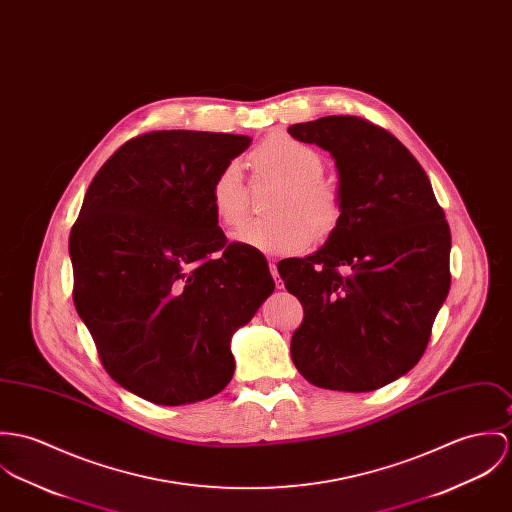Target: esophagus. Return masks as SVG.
I'll list each match as a JSON object with an SVG mask.
<instances>
[{
    "instance_id": "obj_1",
    "label": "esophagus",
    "mask_w": 512,
    "mask_h": 512,
    "mask_svg": "<svg viewBox=\"0 0 512 512\" xmlns=\"http://www.w3.org/2000/svg\"><path fill=\"white\" fill-rule=\"evenodd\" d=\"M270 274H272V278L276 281V287L283 289V279L279 278L278 266H276L274 260H270Z\"/></svg>"
}]
</instances>
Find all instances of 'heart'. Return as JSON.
<instances>
[{"label":"heart","instance_id":"1","mask_svg":"<svg viewBox=\"0 0 512 512\" xmlns=\"http://www.w3.org/2000/svg\"><path fill=\"white\" fill-rule=\"evenodd\" d=\"M260 176L278 180L270 211L274 217L244 223L233 234L234 242L264 254H295L315 238H326L338 227L342 201L338 189L323 180L325 160L313 146L285 133H272L250 154ZM209 199L215 219L234 227L242 221L248 193L240 164H225L211 182Z\"/></svg>","mask_w":512,"mask_h":512}]
</instances>
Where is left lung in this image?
I'll use <instances>...</instances> for the list:
<instances>
[{
    "instance_id": "left-lung-1",
    "label": "left lung",
    "mask_w": 512,
    "mask_h": 512,
    "mask_svg": "<svg viewBox=\"0 0 512 512\" xmlns=\"http://www.w3.org/2000/svg\"><path fill=\"white\" fill-rule=\"evenodd\" d=\"M287 133L330 152L342 201L323 248L278 264L305 311L291 360L323 389H379L426 350L450 291V227L417 158L385 129L330 115Z\"/></svg>"
}]
</instances>
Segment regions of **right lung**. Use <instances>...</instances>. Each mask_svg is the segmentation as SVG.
Returning a JSON list of instances; mask_svg holds the SVG:
<instances>
[{"label": "right lung", "instance_id": "right-lung-1", "mask_svg": "<svg viewBox=\"0 0 512 512\" xmlns=\"http://www.w3.org/2000/svg\"><path fill=\"white\" fill-rule=\"evenodd\" d=\"M252 139L154 131L95 174L70 233L74 305L107 373L156 405L233 379L234 330L274 293L262 252L227 244L209 189Z\"/></svg>", "mask_w": 512, "mask_h": 512}]
</instances>
